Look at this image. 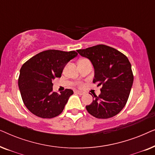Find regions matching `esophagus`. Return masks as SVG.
I'll return each mask as SVG.
<instances>
[{
    "instance_id": "1",
    "label": "esophagus",
    "mask_w": 155,
    "mask_h": 155,
    "mask_svg": "<svg viewBox=\"0 0 155 155\" xmlns=\"http://www.w3.org/2000/svg\"><path fill=\"white\" fill-rule=\"evenodd\" d=\"M75 93H77V94H80V95H83L84 94V92H82V91H79V90H75Z\"/></svg>"
}]
</instances>
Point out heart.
I'll use <instances>...</instances> for the list:
<instances>
[{"mask_svg": "<svg viewBox=\"0 0 155 155\" xmlns=\"http://www.w3.org/2000/svg\"><path fill=\"white\" fill-rule=\"evenodd\" d=\"M78 85L79 86V87H82V82H78Z\"/></svg>", "mask_w": 155, "mask_h": 155, "instance_id": "obj_1", "label": "heart"}]
</instances>
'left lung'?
I'll return each instance as SVG.
<instances>
[{
    "label": "left lung",
    "mask_w": 155,
    "mask_h": 155,
    "mask_svg": "<svg viewBox=\"0 0 155 155\" xmlns=\"http://www.w3.org/2000/svg\"><path fill=\"white\" fill-rule=\"evenodd\" d=\"M77 51L90 59L94 68L93 82L101 85V94L86 106L88 113L97 118H111L126 104L133 82L131 65L126 56L109 46L99 44Z\"/></svg>",
    "instance_id": "obj_1"
}]
</instances>
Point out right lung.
Masks as SVG:
<instances>
[{
	"instance_id": "add662e5",
	"label": "right lung",
	"mask_w": 155,
	"mask_h": 155,
	"mask_svg": "<svg viewBox=\"0 0 155 155\" xmlns=\"http://www.w3.org/2000/svg\"><path fill=\"white\" fill-rule=\"evenodd\" d=\"M77 56L75 51L50 49L39 53L22 65L18 86L29 111L43 118H52L62 113L73 91L65 89L59 94L53 91L52 81L61 77L65 64Z\"/></svg>"
}]
</instances>
